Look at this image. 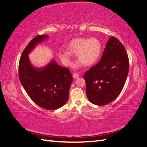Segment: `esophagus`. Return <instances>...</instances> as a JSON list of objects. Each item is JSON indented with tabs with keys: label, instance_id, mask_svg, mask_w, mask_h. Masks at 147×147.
Wrapping results in <instances>:
<instances>
[{
	"label": "esophagus",
	"instance_id": "esophagus-1",
	"mask_svg": "<svg viewBox=\"0 0 147 147\" xmlns=\"http://www.w3.org/2000/svg\"><path fill=\"white\" fill-rule=\"evenodd\" d=\"M73 77H74V78H77L79 77V75H78L77 73H74V74H73Z\"/></svg>",
	"mask_w": 147,
	"mask_h": 147
}]
</instances>
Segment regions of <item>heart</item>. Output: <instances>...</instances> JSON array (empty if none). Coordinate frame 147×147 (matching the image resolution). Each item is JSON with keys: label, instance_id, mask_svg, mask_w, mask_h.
I'll return each instance as SVG.
<instances>
[{"label": "heart", "instance_id": "obj_1", "mask_svg": "<svg viewBox=\"0 0 147 147\" xmlns=\"http://www.w3.org/2000/svg\"><path fill=\"white\" fill-rule=\"evenodd\" d=\"M67 50L69 52L61 51L59 53V58L64 65L69 66L72 64V53L77 55L78 60L82 64L90 66L98 61L101 54L102 44L95 37L77 38L68 43Z\"/></svg>", "mask_w": 147, "mask_h": 147}]
</instances>
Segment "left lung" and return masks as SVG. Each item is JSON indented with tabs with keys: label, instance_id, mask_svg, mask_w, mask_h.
<instances>
[{
	"label": "left lung",
	"instance_id": "8db88e82",
	"mask_svg": "<svg viewBox=\"0 0 147 147\" xmlns=\"http://www.w3.org/2000/svg\"><path fill=\"white\" fill-rule=\"evenodd\" d=\"M129 65L127 54L123 44L117 38L111 37L100 61L84 74L88 100L97 105L113 101L125 84Z\"/></svg>",
	"mask_w": 147,
	"mask_h": 147
}]
</instances>
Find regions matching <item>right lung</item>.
Segmentation results:
<instances>
[{
    "label": "right lung",
    "instance_id": "obj_1",
    "mask_svg": "<svg viewBox=\"0 0 147 147\" xmlns=\"http://www.w3.org/2000/svg\"><path fill=\"white\" fill-rule=\"evenodd\" d=\"M48 37V35H37L25 48L19 63V78L35 104L46 110H54L67 102L73 78L69 69L59 65L54 59L42 67L31 64L29 54Z\"/></svg>",
    "mask_w": 147,
    "mask_h": 147
}]
</instances>
